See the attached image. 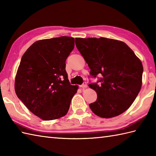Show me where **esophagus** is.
Wrapping results in <instances>:
<instances>
[{
    "label": "esophagus",
    "instance_id": "1",
    "mask_svg": "<svg viewBox=\"0 0 156 156\" xmlns=\"http://www.w3.org/2000/svg\"><path fill=\"white\" fill-rule=\"evenodd\" d=\"M80 87L81 88H87V82H84L83 84H82V85H80Z\"/></svg>",
    "mask_w": 156,
    "mask_h": 156
}]
</instances>
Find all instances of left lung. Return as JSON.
I'll use <instances>...</instances> for the list:
<instances>
[{
  "instance_id": "8db88e82",
  "label": "left lung",
  "mask_w": 156,
  "mask_h": 156,
  "mask_svg": "<svg viewBox=\"0 0 156 156\" xmlns=\"http://www.w3.org/2000/svg\"><path fill=\"white\" fill-rule=\"evenodd\" d=\"M76 48L83 56L93 77L102 75L88 87L97 99L89 105L102 118H112L131 107L141 90L144 68L141 60L124 42L115 39L76 38Z\"/></svg>"
}]
</instances>
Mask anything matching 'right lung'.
I'll return each instance as SVG.
<instances>
[{"label": "right lung", "instance_id": "1", "mask_svg": "<svg viewBox=\"0 0 156 156\" xmlns=\"http://www.w3.org/2000/svg\"><path fill=\"white\" fill-rule=\"evenodd\" d=\"M74 48V39L62 36L35 41L22 56L15 90L26 107L44 121L64 117L77 85H71L66 60Z\"/></svg>", "mask_w": 156, "mask_h": 156}]
</instances>
